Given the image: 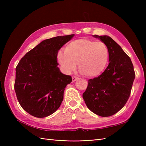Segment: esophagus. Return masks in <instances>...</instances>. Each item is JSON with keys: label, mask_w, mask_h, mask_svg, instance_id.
Returning <instances> with one entry per match:
<instances>
[{"label": "esophagus", "mask_w": 146, "mask_h": 146, "mask_svg": "<svg viewBox=\"0 0 146 146\" xmlns=\"http://www.w3.org/2000/svg\"><path fill=\"white\" fill-rule=\"evenodd\" d=\"M78 78L76 76H72V82H74L76 80H77V79Z\"/></svg>", "instance_id": "obj_1"}]
</instances>
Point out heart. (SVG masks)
Returning <instances> with one entry per match:
<instances>
[{
  "label": "heart",
  "instance_id": "1",
  "mask_svg": "<svg viewBox=\"0 0 146 146\" xmlns=\"http://www.w3.org/2000/svg\"><path fill=\"white\" fill-rule=\"evenodd\" d=\"M58 59L64 71L70 73L78 69L88 77L99 76L105 69L109 59L106 44L90 39H79L69 43L65 52H60Z\"/></svg>",
  "mask_w": 146,
  "mask_h": 146
}]
</instances>
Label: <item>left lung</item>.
I'll list each match as a JSON object with an SVG mask.
<instances>
[{
    "instance_id": "obj_1",
    "label": "left lung",
    "mask_w": 146,
    "mask_h": 146,
    "mask_svg": "<svg viewBox=\"0 0 146 146\" xmlns=\"http://www.w3.org/2000/svg\"><path fill=\"white\" fill-rule=\"evenodd\" d=\"M92 36L107 46L110 63L100 76L88 80L83 98L92 112L108 117L124 107L130 95L135 73L130 57L111 37Z\"/></svg>"
}]
</instances>
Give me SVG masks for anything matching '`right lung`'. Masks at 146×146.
Instances as JSON below:
<instances>
[{"instance_id":"right-lung-1","label":"right lung","mask_w":146,"mask_h":146,"mask_svg":"<svg viewBox=\"0 0 146 146\" xmlns=\"http://www.w3.org/2000/svg\"><path fill=\"white\" fill-rule=\"evenodd\" d=\"M74 35L45 39L22 58L16 68L15 90L25 111L46 117L58 109L72 77L60 71L58 52Z\"/></svg>"}]
</instances>
